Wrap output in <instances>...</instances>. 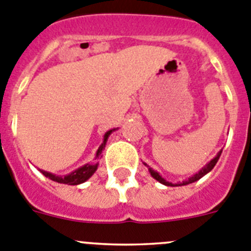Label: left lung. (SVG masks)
I'll list each match as a JSON object with an SVG mask.
<instances>
[{
	"label": "left lung",
	"mask_w": 251,
	"mask_h": 251,
	"mask_svg": "<svg viewBox=\"0 0 251 251\" xmlns=\"http://www.w3.org/2000/svg\"><path fill=\"white\" fill-rule=\"evenodd\" d=\"M221 154H222V151H221V152H218L217 156H215V157L213 158V160L210 161V162L208 163V165L205 166L204 168H202V170H201L200 172L196 173V175H194L193 177H191V178H189L188 181H184L183 183L176 184V186H186V184L193 183V182H196V181H198V179H200V178H202L203 176L207 175V173L209 172V171H212V170H213V167H214V166H215V163L218 162V160H219V157H221ZM145 165H146V163H145ZM146 166H147V165H146ZM147 167H149L150 172H151V176H152V177H153L154 179H157L158 182H161V183L165 184V186H175V184L171 183V182H167V181H166V179H163L162 177H161V176L158 175L157 172H156V171H153V170H152V168H150V166H147Z\"/></svg>",
	"instance_id": "left-lung-1"
}]
</instances>
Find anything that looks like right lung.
Returning a JSON list of instances; mask_svg holds the SVG:
<instances>
[{
    "label": "right lung",
    "instance_id": "obj_1",
    "mask_svg": "<svg viewBox=\"0 0 251 251\" xmlns=\"http://www.w3.org/2000/svg\"><path fill=\"white\" fill-rule=\"evenodd\" d=\"M111 132H112V130H110V131H107L106 133H105L104 144H102L101 146L99 147V150H98L97 158L99 157L100 153H101L102 149H104L105 144H106L107 137H109V135ZM97 168H98V163H94V165H85V166H83V167L78 168L76 171H74L73 173H70V175L65 176V177L54 176V175H51V173L46 172V171H41V172L43 173L46 177H48L49 179H51V181H54V182H58V183H64V184H70V186H76V184L83 183V182H85L86 179L90 178L91 176H93V173L97 171Z\"/></svg>",
    "mask_w": 251,
    "mask_h": 251
}]
</instances>
